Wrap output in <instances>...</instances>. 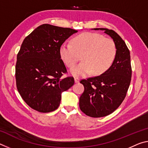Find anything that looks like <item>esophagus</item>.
<instances>
[{
    "instance_id": "esophagus-1",
    "label": "esophagus",
    "mask_w": 148,
    "mask_h": 148,
    "mask_svg": "<svg viewBox=\"0 0 148 148\" xmlns=\"http://www.w3.org/2000/svg\"><path fill=\"white\" fill-rule=\"evenodd\" d=\"M74 80H75V83H79V78H78V77H75Z\"/></svg>"
}]
</instances>
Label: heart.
<instances>
[{
  "label": "heart",
  "instance_id": "b5f03b06",
  "mask_svg": "<svg viewBox=\"0 0 148 148\" xmlns=\"http://www.w3.org/2000/svg\"><path fill=\"white\" fill-rule=\"evenodd\" d=\"M117 47L111 38L102 34L86 32L74 37L72 44L64 43L59 48L62 61L72 69L79 60L83 62L72 70L74 76H84L91 73L100 75L107 71L116 58Z\"/></svg>",
  "mask_w": 148,
  "mask_h": 148
}]
</instances>
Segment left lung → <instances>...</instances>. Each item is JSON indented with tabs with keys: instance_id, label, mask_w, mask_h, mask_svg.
Wrapping results in <instances>:
<instances>
[{
	"instance_id": "left-lung-1",
	"label": "left lung",
	"mask_w": 148,
	"mask_h": 148,
	"mask_svg": "<svg viewBox=\"0 0 148 148\" xmlns=\"http://www.w3.org/2000/svg\"><path fill=\"white\" fill-rule=\"evenodd\" d=\"M94 29L104 31L117 47L116 58L107 71L80 81L84 86L79 97L80 110L88 116L101 117L112 114L123 101L131 84L132 68L129 49L119 35L111 29Z\"/></svg>"
}]
</instances>
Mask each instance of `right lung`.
I'll use <instances>...</instances> for the list:
<instances>
[{"mask_svg": "<svg viewBox=\"0 0 148 148\" xmlns=\"http://www.w3.org/2000/svg\"><path fill=\"white\" fill-rule=\"evenodd\" d=\"M77 31L49 24L37 27L24 39L17 55L16 81L23 101L42 113L58 108L61 93L74 84L59 55L64 41Z\"/></svg>", "mask_w": 148, "mask_h": 148, "instance_id": "1", "label": "right lung"}]
</instances>
